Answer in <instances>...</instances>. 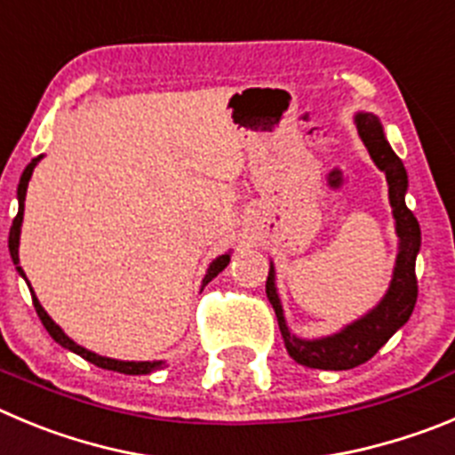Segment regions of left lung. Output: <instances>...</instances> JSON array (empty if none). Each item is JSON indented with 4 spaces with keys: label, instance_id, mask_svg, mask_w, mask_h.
Returning a JSON list of instances; mask_svg holds the SVG:
<instances>
[{
    "label": "left lung",
    "instance_id": "obj_1",
    "mask_svg": "<svg viewBox=\"0 0 455 455\" xmlns=\"http://www.w3.org/2000/svg\"><path fill=\"white\" fill-rule=\"evenodd\" d=\"M358 135L368 146L370 157L381 171H386L388 180L390 205H393L395 220H397L399 235V255L397 266H395L393 284L388 293L381 299L377 309L370 311L365 318L356 320L349 327H345L340 333H333L327 339L320 340H302L291 336L289 327L284 323L282 304H279L277 291H275V270L270 268L268 279H266V295L273 304L275 315H277L279 331L284 339L286 349L299 365L318 370H352L356 365L365 363L388 339L411 318L415 302H418V275H415V257L419 252V223L411 210L406 207L408 176L403 169L402 160L395 156L390 144L386 141L381 131V124L374 115H358L356 116Z\"/></svg>",
    "mask_w": 455,
    "mask_h": 455
}]
</instances>
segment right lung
Returning a JSON list of instances; mask_svg holds the SVG:
<instances>
[{
    "mask_svg": "<svg viewBox=\"0 0 455 455\" xmlns=\"http://www.w3.org/2000/svg\"><path fill=\"white\" fill-rule=\"evenodd\" d=\"M37 160H40V157H36V160H33L31 164L24 169L22 178H20V187H18L20 212H18V216L12 219L11 235H8V248H11V257H12V264H15V266L20 264L18 245H20V228H22V216H24V198H27V187H28V180H31V173H33V169H36ZM228 264H230V255H220L219 259L212 261L210 270H207L205 279H203V286L210 284L212 279H214L216 275H219L220 270H223ZM18 270H20V275H24L20 266H18ZM31 298H33V307H36L37 315H40V320H43V324H44V329L49 331V336H52L56 343H60L62 347L72 349V352H76L78 356H83L85 361H90V363L99 365V368H103V370H115V372H124V374H148V372H153V370H157L162 365V363H148V361H141V363H135V361H115V358H106V356H99V354H94V352H87L85 347L76 345L72 339H67L65 333H62V329L58 327V324L53 323L52 318H49L47 311L40 307V302H37L36 295H31Z\"/></svg>",
    "mask_w": 455,
    "mask_h": 455,
    "instance_id": "right-lung-1",
    "label": "right lung"
}]
</instances>
